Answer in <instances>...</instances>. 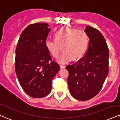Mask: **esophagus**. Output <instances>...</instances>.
Here are the masks:
<instances>
[{"instance_id":"obj_1","label":"esophagus","mask_w":120,"mask_h":120,"mask_svg":"<svg viewBox=\"0 0 120 120\" xmlns=\"http://www.w3.org/2000/svg\"><path fill=\"white\" fill-rule=\"evenodd\" d=\"M60 68H61V69H65V66H64V65H60Z\"/></svg>"}]
</instances>
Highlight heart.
<instances>
[{
    "instance_id": "obj_1",
    "label": "heart",
    "mask_w": 120,
    "mask_h": 120,
    "mask_svg": "<svg viewBox=\"0 0 120 120\" xmlns=\"http://www.w3.org/2000/svg\"><path fill=\"white\" fill-rule=\"evenodd\" d=\"M55 40L47 39L45 46L48 51L54 57H57L60 52L59 46H63L64 52L56 59L59 64H65L72 59H80L84 55L88 45V37L83 31L70 28L60 29L55 34Z\"/></svg>"
}]
</instances>
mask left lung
<instances>
[{"label":"left lung","mask_w":120,"mask_h":120,"mask_svg":"<svg viewBox=\"0 0 120 120\" xmlns=\"http://www.w3.org/2000/svg\"><path fill=\"white\" fill-rule=\"evenodd\" d=\"M84 31L89 39L86 55L66 66L70 93L83 101L92 98L101 90L109 74V48L101 33L90 26H86Z\"/></svg>","instance_id":"left-lung-1"}]
</instances>
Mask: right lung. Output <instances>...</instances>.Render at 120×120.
<instances>
[{"instance_id":"right-lung-1","label":"right lung","mask_w":120,"mask_h":120,"mask_svg":"<svg viewBox=\"0 0 120 120\" xmlns=\"http://www.w3.org/2000/svg\"><path fill=\"white\" fill-rule=\"evenodd\" d=\"M49 27L46 23L29 25L22 32L15 49L17 78L24 92L34 98L50 93L52 80L60 69L57 63L51 61L45 46L51 30Z\"/></svg>"}]
</instances>
